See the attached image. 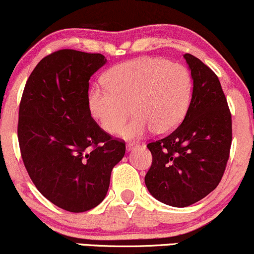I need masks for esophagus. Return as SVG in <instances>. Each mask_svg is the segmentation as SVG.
<instances>
[{
  "label": "esophagus",
  "mask_w": 254,
  "mask_h": 254,
  "mask_svg": "<svg viewBox=\"0 0 254 254\" xmlns=\"http://www.w3.org/2000/svg\"><path fill=\"white\" fill-rule=\"evenodd\" d=\"M138 146H139V144H137V143H127V151L134 150V149H136V147H138Z\"/></svg>",
  "instance_id": "1"
}]
</instances>
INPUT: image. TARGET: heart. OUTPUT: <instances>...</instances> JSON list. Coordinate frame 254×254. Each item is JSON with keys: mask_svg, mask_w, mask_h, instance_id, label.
<instances>
[{"mask_svg": "<svg viewBox=\"0 0 254 254\" xmlns=\"http://www.w3.org/2000/svg\"><path fill=\"white\" fill-rule=\"evenodd\" d=\"M105 90H92V116L109 133L120 131L129 116H136L121 130L125 138H138L151 130L166 134L184 118L192 95L191 73L184 65L159 57H140L117 64L103 76Z\"/></svg>", "mask_w": 254, "mask_h": 254, "instance_id": "obj_1", "label": "heart"}]
</instances>
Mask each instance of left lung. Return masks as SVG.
Masks as SVG:
<instances>
[{"instance_id":"1","label":"left lung","mask_w":254,"mask_h":254,"mask_svg":"<svg viewBox=\"0 0 254 254\" xmlns=\"http://www.w3.org/2000/svg\"><path fill=\"white\" fill-rule=\"evenodd\" d=\"M184 59L193 90L182 124L147 144L152 164L145 185L157 200L186 207L212 192L225 171L232 143V120L216 73L191 54Z\"/></svg>"}]
</instances>
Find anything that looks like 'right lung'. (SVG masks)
I'll use <instances>...</instances> for the list:
<instances>
[{"mask_svg": "<svg viewBox=\"0 0 254 254\" xmlns=\"http://www.w3.org/2000/svg\"><path fill=\"white\" fill-rule=\"evenodd\" d=\"M105 63L102 54L55 51L35 66L21 98L17 136L29 177L69 212L103 201L125 153L124 140L101 129L89 108V79Z\"/></svg>", "mask_w": 254, "mask_h": 254, "instance_id": "obj_1", "label": "right lung"}]
</instances>
